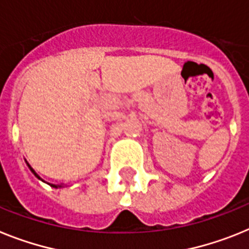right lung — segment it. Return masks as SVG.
I'll return each instance as SVG.
<instances>
[{"instance_id": "right-lung-1", "label": "right lung", "mask_w": 249, "mask_h": 249, "mask_svg": "<svg viewBox=\"0 0 249 249\" xmlns=\"http://www.w3.org/2000/svg\"><path fill=\"white\" fill-rule=\"evenodd\" d=\"M26 163H27V161H26ZM27 165H29L30 170H31V172H32V173H34V176H35V177H36V178H38V179H40V180H41L40 176H38L37 173L35 172V170H34V169H32V168H31V165H30V164H29V163H27ZM51 187H53V188H64V185H62V184H61V185H55V184H51Z\"/></svg>"}]
</instances>
